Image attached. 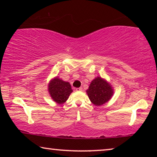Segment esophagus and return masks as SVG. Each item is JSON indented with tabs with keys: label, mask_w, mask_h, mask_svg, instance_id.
<instances>
[{
	"label": "esophagus",
	"mask_w": 157,
	"mask_h": 157,
	"mask_svg": "<svg viewBox=\"0 0 157 157\" xmlns=\"http://www.w3.org/2000/svg\"><path fill=\"white\" fill-rule=\"evenodd\" d=\"M76 91H82V87H79V88H77V89H76Z\"/></svg>",
	"instance_id": "esophagus-1"
}]
</instances>
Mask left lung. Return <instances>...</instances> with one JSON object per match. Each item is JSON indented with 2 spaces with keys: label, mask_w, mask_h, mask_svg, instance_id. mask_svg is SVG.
<instances>
[{
  "label": "left lung",
  "mask_w": 157,
  "mask_h": 157,
  "mask_svg": "<svg viewBox=\"0 0 157 157\" xmlns=\"http://www.w3.org/2000/svg\"><path fill=\"white\" fill-rule=\"evenodd\" d=\"M86 93L93 104L100 106L111 99L113 91L112 87L107 81L98 77L91 82Z\"/></svg>",
  "instance_id": "8db88e82"
}]
</instances>
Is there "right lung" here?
<instances>
[{
	"mask_svg": "<svg viewBox=\"0 0 157 157\" xmlns=\"http://www.w3.org/2000/svg\"><path fill=\"white\" fill-rule=\"evenodd\" d=\"M48 91L55 102L58 104H63L68 100L69 95L73 92V90L69 82L55 78L50 82Z\"/></svg>",
	"mask_w": 157,
	"mask_h": 157,
	"instance_id": "right-lung-1",
	"label": "right lung"
}]
</instances>
